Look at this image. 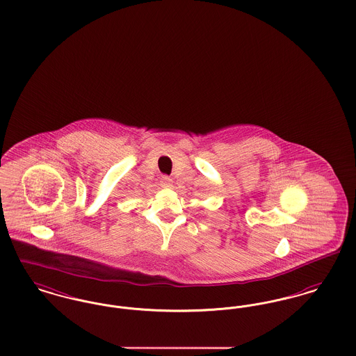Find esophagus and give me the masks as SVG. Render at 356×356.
<instances>
[{"instance_id": "34e87169", "label": "esophagus", "mask_w": 356, "mask_h": 356, "mask_svg": "<svg viewBox=\"0 0 356 356\" xmlns=\"http://www.w3.org/2000/svg\"><path fill=\"white\" fill-rule=\"evenodd\" d=\"M161 184H163V187H170L172 186V179L168 177V176H163L161 177Z\"/></svg>"}]
</instances>
